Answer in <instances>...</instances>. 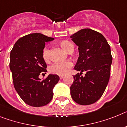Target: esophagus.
Instances as JSON below:
<instances>
[{"instance_id": "esophagus-1", "label": "esophagus", "mask_w": 127, "mask_h": 127, "mask_svg": "<svg viewBox=\"0 0 127 127\" xmlns=\"http://www.w3.org/2000/svg\"><path fill=\"white\" fill-rule=\"evenodd\" d=\"M59 77H60L61 79H62L64 77V76H63V75H60V76H59Z\"/></svg>"}]
</instances>
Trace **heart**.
Instances as JSON below:
<instances>
[{
    "mask_svg": "<svg viewBox=\"0 0 127 127\" xmlns=\"http://www.w3.org/2000/svg\"><path fill=\"white\" fill-rule=\"evenodd\" d=\"M60 46L65 51L70 52L73 50V44L68 40H63L60 42ZM42 57L45 61H48L50 59V50L48 48L44 49L42 52ZM73 66V63L71 61H65L63 63H55L51 65L49 68V72L54 74L64 75L68 72L69 69Z\"/></svg>",
    "mask_w": 127,
    "mask_h": 127,
    "instance_id": "1",
    "label": "heart"
}]
</instances>
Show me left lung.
Listing matches in <instances>:
<instances>
[{
    "instance_id": "obj_1",
    "label": "left lung",
    "mask_w": 127,
    "mask_h": 127,
    "mask_svg": "<svg viewBox=\"0 0 127 127\" xmlns=\"http://www.w3.org/2000/svg\"><path fill=\"white\" fill-rule=\"evenodd\" d=\"M78 46L79 58L74 69L81 71L73 75L70 94L81 105L93 104L102 96L108 83L112 57L109 44L101 33L83 29L70 36ZM87 72L85 76L80 75Z\"/></svg>"
}]
</instances>
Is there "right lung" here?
I'll return each mask as SVG.
<instances>
[{
    "label": "right lung",
    "mask_w": 127,
    "mask_h": 127,
    "mask_svg": "<svg viewBox=\"0 0 127 127\" xmlns=\"http://www.w3.org/2000/svg\"><path fill=\"white\" fill-rule=\"evenodd\" d=\"M54 39L39 33L29 34L20 38L10 53L9 68L15 89L30 106H44L53 98V88L59 77L50 74L41 80L39 75L47 72L42 52L45 42Z\"/></svg>",
    "instance_id": "1"
}]
</instances>
